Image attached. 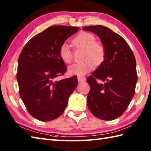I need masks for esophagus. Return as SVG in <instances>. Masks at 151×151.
Here are the masks:
<instances>
[{
    "label": "esophagus",
    "instance_id": "1",
    "mask_svg": "<svg viewBox=\"0 0 151 151\" xmlns=\"http://www.w3.org/2000/svg\"><path fill=\"white\" fill-rule=\"evenodd\" d=\"M78 81L80 82H84L86 81V77H84V76H78Z\"/></svg>",
    "mask_w": 151,
    "mask_h": 151
}]
</instances>
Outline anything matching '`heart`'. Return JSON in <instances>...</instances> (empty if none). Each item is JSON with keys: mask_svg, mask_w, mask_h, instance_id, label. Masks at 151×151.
<instances>
[{"mask_svg": "<svg viewBox=\"0 0 151 151\" xmlns=\"http://www.w3.org/2000/svg\"><path fill=\"white\" fill-rule=\"evenodd\" d=\"M76 47L84 49L81 62L75 63L70 65L68 72L71 75L82 76L88 73L95 65H100L105 57V49L101 43L95 41V37L91 33L82 32L73 40ZM59 56L64 63L72 62L73 55L68 45L64 43L59 49Z\"/></svg>", "mask_w": 151, "mask_h": 151, "instance_id": "obj_1", "label": "heart"}]
</instances>
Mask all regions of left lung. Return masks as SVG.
Returning a JSON list of instances; mask_svg holds the SVG:
<instances>
[{
  "label": "left lung",
  "instance_id": "left-lung-1",
  "mask_svg": "<svg viewBox=\"0 0 151 151\" xmlns=\"http://www.w3.org/2000/svg\"><path fill=\"white\" fill-rule=\"evenodd\" d=\"M82 29L99 36L105 49L104 61L86 79L90 86L88 108L102 120H114L127 110L135 93L137 81L135 57L124 38L110 28L96 25ZM97 79L105 84H99Z\"/></svg>",
  "mask_w": 151,
  "mask_h": 151
}]
</instances>
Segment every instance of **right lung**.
Returning <instances> with one entry per match:
<instances>
[{"instance_id": "right-lung-1", "label": "right lung", "mask_w": 151, "mask_h": 151, "mask_svg": "<svg viewBox=\"0 0 151 151\" xmlns=\"http://www.w3.org/2000/svg\"><path fill=\"white\" fill-rule=\"evenodd\" d=\"M78 29L50 27L31 38L19 56V93L28 113L37 120L50 121L60 116L77 86V76L61 81L56 78L67 71L60 47Z\"/></svg>"}]
</instances>
